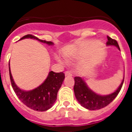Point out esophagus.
<instances>
[{
    "label": "esophagus",
    "mask_w": 132,
    "mask_h": 132,
    "mask_svg": "<svg viewBox=\"0 0 132 132\" xmlns=\"http://www.w3.org/2000/svg\"><path fill=\"white\" fill-rule=\"evenodd\" d=\"M65 76H67V77H71L72 76V73H71V71H65Z\"/></svg>",
    "instance_id": "1"
}]
</instances>
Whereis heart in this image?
Returning <instances> with one entry per match:
<instances>
[{
	"label": "heart",
	"instance_id": "obj_1",
	"mask_svg": "<svg viewBox=\"0 0 132 132\" xmlns=\"http://www.w3.org/2000/svg\"><path fill=\"white\" fill-rule=\"evenodd\" d=\"M67 59H68L69 61L71 60V57H67ZM59 61H60V60H59Z\"/></svg>",
	"mask_w": 132,
	"mask_h": 132
}]
</instances>
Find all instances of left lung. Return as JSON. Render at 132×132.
Returning <instances> with one entry per match:
<instances>
[{"label":"left lung","mask_w":132,"mask_h":132,"mask_svg":"<svg viewBox=\"0 0 132 132\" xmlns=\"http://www.w3.org/2000/svg\"><path fill=\"white\" fill-rule=\"evenodd\" d=\"M107 45H114L116 46L119 50H120L116 40L112 39L109 36H107ZM74 80V93L78 102L84 108L90 110H95L106 106L110 102H112L113 100L117 96L120 91L123 83L124 77L118 88L114 93L108 95H101L94 93L87 86L83 78L75 77Z\"/></svg>","instance_id":"1"}]
</instances>
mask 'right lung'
Here are the masks:
<instances>
[{
    "instance_id": "obj_1",
    "label": "right lung",
    "mask_w": 132,
    "mask_h": 132,
    "mask_svg": "<svg viewBox=\"0 0 132 132\" xmlns=\"http://www.w3.org/2000/svg\"><path fill=\"white\" fill-rule=\"evenodd\" d=\"M26 38L37 39L40 42L44 43L49 45L54 44L52 42L42 40L36 36L30 34L24 36L20 40ZM9 74L12 87L21 102H23L28 108L39 112L46 111L53 106V104L57 99L58 90L61 87L63 81L65 79V74L63 72L55 73L53 71H50L46 79L42 85L34 89L26 91L20 88L14 81L10 71V61Z\"/></svg>"
}]
</instances>
